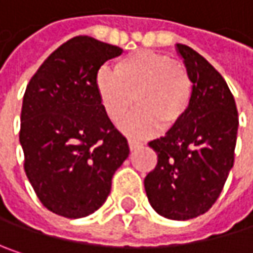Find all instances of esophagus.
<instances>
[{
    "instance_id": "obj_1",
    "label": "esophagus",
    "mask_w": 253,
    "mask_h": 253,
    "mask_svg": "<svg viewBox=\"0 0 253 253\" xmlns=\"http://www.w3.org/2000/svg\"><path fill=\"white\" fill-rule=\"evenodd\" d=\"M142 143L139 142V140H134V139H128V148H130V151H134V149H137L139 146H140Z\"/></svg>"
}]
</instances>
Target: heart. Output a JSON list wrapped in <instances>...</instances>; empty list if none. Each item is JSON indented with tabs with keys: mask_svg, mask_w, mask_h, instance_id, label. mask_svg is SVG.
<instances>
[{
	"mask_svg": "<svg viewBox=\"0 0 253 253\" xmlns=\"http://www.w3.org/2000/svg\"><path fill=\"white\" fill-rule=\"evenodd\" d=\"M96 90L105 114L119 125L131 110L122 128L131 136H149L161 126L176 127L187 114L193 83L186 67L169 55L136 51L116 63L114 72L102 67L96 73Z\"/></svg>",
	"mask_w": 253,
	"mask_h": 253,
	"instance_id": "b5f03b06",
	"label": "heart"
}]
</instances>
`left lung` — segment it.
Wrapping results in <instances>:
<instances>
[{
  "mask_svg": "<svg viewBox=\"0 0 253 253\" xmlns=\"http://www.w3.org/2000/svg\"><path fill=\"white\" fill-rule=\"evenodd\" d=\"M193 83L186 117L149 142L158 163L145 177L151 207L170 220L205 214L218 199L234 163L239 117L223 76L187 45H176Z\"/></svg>",
  "mask_w": 253,
  "mask_h": 253,
  "instance_id": "left-lung-1",
  "label": "left lung"
}]
</instances>
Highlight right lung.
Masks as SVG:
<instances>
[{
	"mask_svg": "<svg viewBox=\"0 0 253 253\" xmlns=\"http://www.w3.org/2000/svg\"><path fill=\"white\" fill-rule=\"evenodd\" d=\"M123 49L76 36L58 46L26 87L20 116L25 171L45 208L66 218L95 212L128 157L96 90L101 66Z\"/></svg>",
	"mask_w": 253,
	"mask_h": 253,
	"instance_id": "obj_1",
	"label": "right lung"
}]
</instances>
